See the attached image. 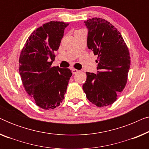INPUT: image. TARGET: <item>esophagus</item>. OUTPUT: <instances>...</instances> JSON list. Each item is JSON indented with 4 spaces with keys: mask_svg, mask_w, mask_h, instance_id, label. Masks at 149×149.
<instances>
[{
    "mask_svg": "<svg viewBox=\"0 0 149 149\" xmlns=\"http://www.w3.org/2000/svg\"><path fill=\"white\" fill-rule=\"evenodd\" d=\"M79 72V70H77V69H75V68H72V73L73 74H77V72Z\"/></svg>",
    "mask_w": 149,
    "mask_h": 149,
    "instance_id": "34e87169",
    "label": "esophagus"
}]
</instances>
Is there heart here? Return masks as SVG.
I'll return each instance as SVG.
<instances>
[{
    "label": "heart",
    "mask_w": 149,
    "mask_h": 149,
    "mask_svg": "<svg viewBox=\"0 0 149 149\" xmlns=\"http://www.w3.org/2000/svg\"><path fill=\"white\" fill-rule=\"evenodd\" d=\"M83 30H77V32H78V31H83Z\"/></svg>",
    "instance_id": "obj_1"
}]
</instances>
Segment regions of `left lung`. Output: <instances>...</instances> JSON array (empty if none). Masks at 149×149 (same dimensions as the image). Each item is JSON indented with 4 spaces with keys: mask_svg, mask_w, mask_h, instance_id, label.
Instances as JSON below:
<instances>
[{
    "mask_svg": "<svg viewBox=\"0 0 149 149\" xmlns=\"http://www.w3.org/2000/svg\"><path fill=\"white\" fill-rule=\"evenodd\" d=\"M88 28L87 47L97 56V73L86 72L83 91L98 107L113 104L125 88L130 68L128 47L121 34L109 22L99 17L85 21Z\"/></svg>",
    "mask_w": 149,
    "mask_h": 149,
    "instance_id": "left-lung-1",
    "label": "left lung"
}]
</instances>
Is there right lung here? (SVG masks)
Instances as JSON below:
<instances>
[{
	"mask_svg": "<svg viewBox=\"0 0 149 149\" xmlns=\"http://www.w3.org/2000/svg\"><path fill=\"white\" fill-rule=\"evenodd\" d=\"M68 23L51 21L32 32L19 58V72L24 87L36 104L54 109L64 98L71 70L52 66Z\"/></svg>",
	"mask_w": 149,
	"mask_h": 149,
	"instance_id": "add662e5",
	"label": "right lung"
}]
</instances>
